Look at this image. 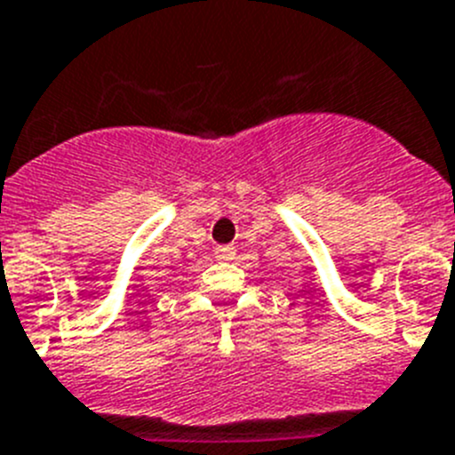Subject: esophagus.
Segmentation results:
<instances>
[{"mask_svg":"<svg viewBox=\"0 0 455 455\" xmlns=\"http://www.w3.org/2000/svg\"><path fill=\"white\" fill-rule=\"evenodd\" d=\"M233 256H235V247L233 244H218L215 247V258L218 260H231Z\"/></svg>","mask_w":455,"mask_h":455,"instance_id":"34e87169","label":"esophagus"}]
</instances>
